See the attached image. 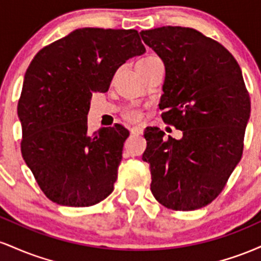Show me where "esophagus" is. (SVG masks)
Here are the masks:
<instances>
[{"mask_svg": "<svg viewBox=\"0 0 261 261\" xmlns=\"http://www.w3.org/2000/svg\"><path fill=\"white\" fill-rule=\"evenodd\" d=\"M130 133L133 135H142L143 128L141 126H134V127L130 128Z\"/></svg>", "mask_w": 261, "mask_h": 261, "instance_id": "1", "label": "esophagus"}]
</instances>
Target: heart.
I'll use <instances>...</instances> for the list:
<instances>
[{
    "label": "heart",
    "mask_w": 261,
    "mask_h": 261,
    "mask_svg": "<svg viewBox=\"0 0 261 261\" xmlns=\"http://www.w3.org/2000/svg\"><path fill=\"white\" fill-rule=\"evenodd\" d=\"M154 58H157V56H153V55L146 56V58L141 59L140 61H147V60H151V59H154ZM121 116L128 122H137V121H140L141 119H142V110H141L140 108H137L135 106H128V107L122 109Z\"/></svg>",
    "instance_id": "1"
}]
</instances>
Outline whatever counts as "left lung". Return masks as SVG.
Returning a JSON list of instances; mask_svg holds the SVG:
<instances>
[{
	"label": "left lung",
	"mask_w": 261,
	"mask_h": 261,
	"mask_svg": "<svg viewBox=\"0 0 261 261\" xmlns=\"http://www.w3.org/2000/svg\"><path fill=\"white\" fill-rule=\"evenodd\" d=\"M140 34L166 66L162 119L182 131L175 140L158 127L145 130L151 191L170 210L201 208L220 195L243 154L250 97L241 67L196 29L167 25Z\"/></svg>",
	"instance_id": "obj_1"
}]
</instances>
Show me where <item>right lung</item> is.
<instances>
[{"label": "right lung", "instance_id": "obj_1", "mask_svg": "<svg viewBox=\"0 0 261 261\" xmlns=\"http://www.w3.org/2000/svg\"><path fill=\"white\" fill-rule=\"evenodd\" d=\"M146 51L135 29L82 28L46 45L27 68L17 112L20 151L47 199L88 207L109 196L127 128L87 133L92 94L109 89L116 70Z\"/></svg>", "mask_w": 261, "mask_h": 261}]
</instances>
